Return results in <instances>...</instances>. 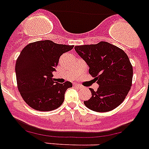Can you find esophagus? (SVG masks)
Segmentation results:
<instances>
[{"mask_svg": "<svg viewBox=\"0 0 149 149\" xmlns=\"http://www.w3.org/2000/svg\"><path fill=\"white\" fill-rule=\"evenodd\" d=\"M73 86H74L75 87H77V88H82V86H81V85H79V84H77V83H74V84H73Z\"/></svg>", "mask_w": 149, "mask_h": 149, "instance_id": "34e87169", "label": "esophagus"}]
</instances>
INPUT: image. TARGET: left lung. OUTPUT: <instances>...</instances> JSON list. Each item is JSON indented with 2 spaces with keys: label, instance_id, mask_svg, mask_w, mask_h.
I'll use <instances>...</instances> for the list:
<instances>
[{
  "label": "left lung",
  "instance_id": "1",
  "mask_svg": "<svg viewBox=\"0 0 149 149\" xmlns=\"http://www.w3.org/2000/svg\"><path fill=\"white\" fill-rule=\"evenodd\" d=\"M75 50L88 64V72L99 85L96 92L90 88L92 98L84 102L85 105L96 112H107L118 107L132 86L133 71L127 54L106 42L75 46Z\"/></svg>",
  "mask_w": 149,
  "mask_h": 149
}]
</instances>
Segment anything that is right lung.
I'll return each instance as SVG.
<instances>
[{"instance_id":"obj_1","label":"right lung","mask_w":149,"mask_h":149,"mask_svg":"<svg viewBox=\"0 0 149 149\" xmlns=\"http://www.w3.org/2000/svg\"><path fill=\"white\" fill-rule=\"evenodd\" d=\"M73 45L56 44L50 40L29 43L22 50L16 62L17 87L29 106L39 111L55 110L63 104L70 82H54L53 72L63 53Z\"/></svg>"}]
</instances>
